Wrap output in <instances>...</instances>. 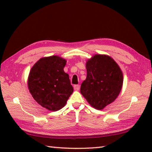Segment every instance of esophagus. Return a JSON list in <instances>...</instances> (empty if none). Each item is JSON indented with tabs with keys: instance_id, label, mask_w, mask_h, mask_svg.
I'll return each mask as SVG.
<instances>
[{
	"instance_id": "esophagus-1",
	"label": "esophagus",
	"mask_w": 152,
	"mask_h": 152,
	"mask_svg": "<svg viewBox=\"0 0 152 152\" xmlns=\"http://www.w3.org/2000/svg\"><path fill=\"white\" fill-rule=\"evenodd\" d=\"M80 88V87L79 85H74V89L76 90V91H78Z\"/></svg>"
}]
</instances>
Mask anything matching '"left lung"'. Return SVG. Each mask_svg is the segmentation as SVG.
Listing matches in <instances>:
<instances>
[{
    "label": "left lung",
    "mask_w": 152,
    "mask_h": 152,
    "mask_svg": "<svg viewBox=\"0 0 152 152\" xmlns=\"http://www.w3.org/2000/svg\"><path fill=\"white\" fill-rule=\"evenodd\" d=\"M87 77L80 93L92 107L102 110L120 93L123 72L117 63L106 55L95 54L86 62Z\"/></svg>",
    "instance_id": "1"
}]
</instances>
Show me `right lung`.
Masks as SVG:
<instances>
[{
  "label": "right lung",
  "instance_id": "1",
  "mask_svg": "<svg viewBox=\"0 0 152 152\" xmlns=\"http://www.w3.org/2000/svg\"><path fill=\"white\" fill-rule=\"evenodd\" d=\"M66 61L53 56L42 57L35 63L28 77V88L33 99L50 111L65 106L73 92L69 74L64 72Z\"/></svg>",
  "mask_w": 152,
  "mask_h": 152
}]
</instances>
